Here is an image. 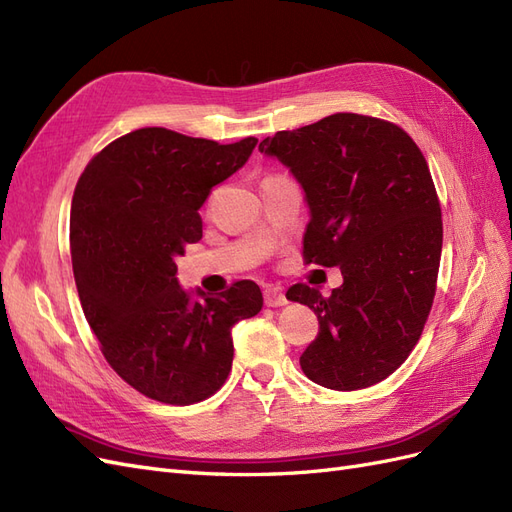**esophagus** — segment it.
Wrapping results in <instances>:
<instances>
[{
	"mask_svg": "<svg viewBox=\"0 0 512 512\" xmlns=\"http://www.w3.org/2000/svg\"><path fill=\"white\" fill-rule=\"evenodd\" d=\"M265 303L269 307H282V305L288 303V297H286V292L280 286H273V288L265 290Z\"/></svg>",
	"mask_w": 512,
	"mask_h": 512,
	"instance_id": "1",
	"label": "esophagus"
}]
</instances>
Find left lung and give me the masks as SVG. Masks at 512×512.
I'll return each mask as SVG.
<instances>
[{
    "label": "left lung",
    "mask_w": 512,
    "mask_h": 512,
    "mask_svg": "<svg viewBox=\"0 0 512 512\" xmlns=\"http://www.w3.org/2000/svg\"><path fill=\"white\" fill-rule=\"evenodd\" d=\"M258 149L305 192V260L344 275L331 297L288 290L320 322L303 374L333 391L384 380L416 346L436 294L442 211L421 149L395 123L356 113L277 132Z\"/></svg>",
    "instance_id": "1"
}]
</instances>
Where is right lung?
Instances as JSON below:
<instances>
[{
    "label": "right lung",
    "mask_w": 512,
    "mask_h": 512,
    "mask_svg": "<svg viewBox=\"0 0 512 512\" xmlns=\"http://www.w3.org/2000/svg\"><path fill=\"white\" fill-rule=\"evenodd\" d=\"M256 143L141 128L106 145L76 183L70 250L85 318L108 365L162 404L188 406L218 391L232 367V327L262 309L254 282L190 292L175 265L203 237L198 209L211 188L235 175Z\"/></svg>",
    "instance_id": "obj_1"
}]
</instances>
